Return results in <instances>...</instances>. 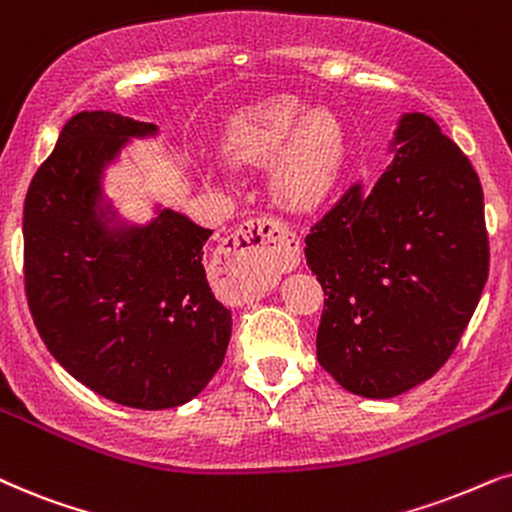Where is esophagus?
Returning a JSON list of instances; mask_svg holds the SVG:
<instances>
[{"label": "esophagus", "instance_id": "obj_1", "mask_svg": "<svg viewBox=\"0 0 512 512\" xmlns=\"http://www.w3.org/2000/svg\"><path fill=\"white\" fill-rule=\"evenodd\" d=\"M301 261L296 235L277 218L258 216L228 235L216 254V268L223 272L244 301L265 296L282 272Z\"/></svg>", "mask_w": 512, "mask_h": 512}]
</instances>
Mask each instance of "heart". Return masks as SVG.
I'll list each match as a JSON object with an SVG mask.
<instances>
[{"mask_svg":"<svg viewBox=\"0 0 512 512\" xmlns=\"http://www.w3.org/2000/svg\"><path fill=\"white\" fill-rule=\"evenodd\" d=\"M232 164H270V195L287 211L317 207L345 159V131L329 110H308L294 96H272L235 117L223 141ZM214 178L218 171L207 169Z\"/></svg>","mask_w":512,"mask_h":512,"instance_id":"heart-1","label":"heart"}]
</instances>
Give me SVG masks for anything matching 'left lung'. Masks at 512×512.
Masks as SVG:
<instances>
[{
	"label": "left lung",
	"instance_id": "obj_1",
	"mask_svg": "<svg viewBox=\"0 0 512 512\" xmlns=\"http://www.w3.org/2000/svg\"><path fill=\"white\" fill-rule=\"evenodd\" d=\"M393 159L305 237L324 289L317 360L350 393L388 400L428 381L473 317L489 272L480 178L433 117L404 112Z\"/></svg>",
	"mask_w": 512,
	"mask_h": 512
}]
</instances>
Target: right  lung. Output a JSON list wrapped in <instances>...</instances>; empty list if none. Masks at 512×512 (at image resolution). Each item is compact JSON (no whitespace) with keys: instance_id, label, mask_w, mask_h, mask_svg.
I'll list each match as a JSON object with an SVG mask.
<instances>
[{"instance_id":"1","label":"right lung","mask_w":512,"mask_h":512,"mask_svg":"<svg viewBox=\"0 0 512 512\" xmlns=\"http://www.w3.org/2000/svg\"><path fill=\"white\" fill-rule=\"evenodd\" d=\"M157 134L115 112H79L23 209L25 291L49 353L94 393L148 411L195 400L232 331L202 263L214 230L159 202L136 223L105 188L122 152Z\"/></svg>"}]
</instances>
